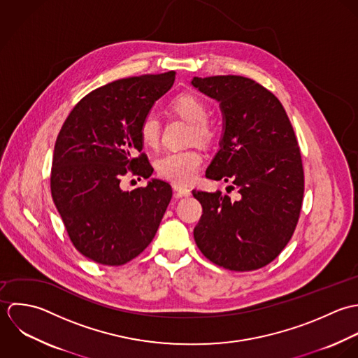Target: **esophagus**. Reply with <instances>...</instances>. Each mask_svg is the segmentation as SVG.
<instances>
[{
    "mask_svg": "<svg viewBox=\"0 0 358 358\" xmlns=\"http://www.w3.org/2000/svg\"><path fill=\"white\" fill-rule=\"evenodd\" d=\"M173 189H174L176 198H187V196L191 195V189L184 187V185H180V184H174Z\"/></svg>",
    "mask_w": 358,
    "mask_h": 358,
    "instance_id": "34e87169",
    "label": "esophagus"
}]
</instances>
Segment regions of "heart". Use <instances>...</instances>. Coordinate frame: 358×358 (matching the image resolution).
Returning a JSON list of instances; mask_svg holds the SVG:
<instances>
[{
    "label": "heart",
    "instance_id": "heart-1",
    "mask_svg": "<svg viewBox=\"0 0 358 358\" xmlns=\"http://www.w3.org/2000/svg\"><path fill=\"white\" fill-rule=\"evenodd\" d=\"M170 108L180 117L191 123L189 140L208 143L213 137V129L208 123L209 108L203 99L194 94H184L171 101ZM141 143L156 148L160 140V119L156 113H146L140 124ZM203 163L202 153L195 148L169 150L156 160L157 174L177 184H188L195 180Z\"/></svg>",
    "mask_w": 358,
    "mask_h": 358
}]
</instances>
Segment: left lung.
<instances>
[{
    "mask_svg": "<svg viewBox=\"0 0 358 358\" xmlns=\"http://www.w3.org/2000/svg\"><path fill=\"white\" fill-rule=\"evenodd\" d=\"M191 84L220 102L224 120L206 177L232 182L228 188L239 194L232 201L220 191H192L203 209L195 242L220 267L262 268L284 250L300 215L304 173L293 127L280 99L252 78L194 77Z\"/></svg>",
    "mask_w": 358,
    "mask_h": 358,
    "instance_id": "left-lung-1",
    "label": "left lung"
}]
</instances>
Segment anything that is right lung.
<instances>
[{
  "instance_id": "1",
  "label": "right lung",
  "mask_w": 358,
  "mask_h": 358,
  "mask_svg": "<svg viewBox=\"0 0 358 358\" xmlns=\"http://www.w3.org/2000/svg\"><path fill=\"white\" fill-rule=\"evenodd\" d=\"M176 72L120 78L87 94L65 120L54 149L51 194L74 248L103 266H122L152 242L171 201L169 182L122 189L131 171L149 178L140 124Z\"/></svg>"
}]
</instances>
